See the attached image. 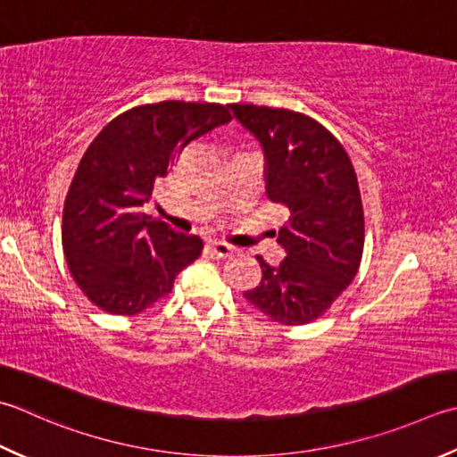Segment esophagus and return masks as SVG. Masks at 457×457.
<instances>
[{
	"instance_id": "obj_1",
	"label": "esophagus",
	"mask_w": 457,
	"mask_h": 457,
	"mask_svg": "<svg viewBox=\"0 0 457 457\" xmlns=\"http://www.w3.org/2000/svg\"><path fill=\"white\" fill-rule=\"evenodd\" d=\"M208 247L212 249V253L218 255V257H229L231 253H234V247H231L229 244H226V241H220V239L210 241Z\"/></svg>"
}]
</instances>
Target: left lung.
Listing matches in <instances>:
<instances>
[{
    "mask_svg": "<svg viewBox=\"0 0 457 457\" xmlns=\"http://www.w3.org/2000/svg\"><path fill=\"white\" fill-rule=\"evenodd\" d=\"M229 109L262 145L267 198L291 212L277 237L287 255L277 267L257 255L262 283L244 297L275 323H311L361 265L364 213L353 162L311 116L255 104Z\"/></svg>",
    "mask_w": 457,
    "mask_h": 457,
    "instance_id": "8db88e82",
    "label": "left lung"
}]
</instances>
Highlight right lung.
<instances>
[{
	"instance_id": "right-lung-1",
	"label": "right lung",
	"mask_w": 457,
	"mask_h": 457,
	"mask_svg": "<svg viewBox=\"0 0 457 457\" xmlns=\"http://www.w3.org/2000/svg\"><path fill=\"white\" fill-rule=\"evenodd\" d=\"M231 114L216 103L137 106L98 132L80 158L62 210V252L83 293L112 315H137L172 291L202 239L142 208L187 142Z\"/></svg>"
}]
</instances>
